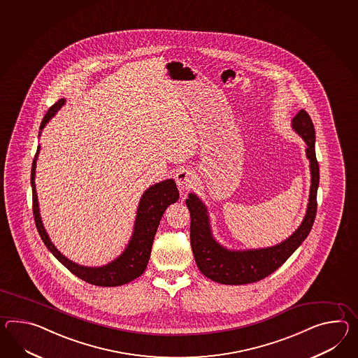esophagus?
<instances>
[{"mask_svg":"<svg viewBox=\"0 0 358 358\" xmlns=\"http://www.w3.org/2000/svg\"><path fill=\"white\" fill-rule=\"evenodd\" d=\"M176 182L180 190H189L196 182V175L190 171V169H185L181 168L177 171L176 173Z\"/></svg>","mask_w":358,"mask_h":358,"instance_id":"obj_1","label":"esophagus"}]
</instances>
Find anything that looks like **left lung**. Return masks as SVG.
<instances>
[{
    "mask_svg": "<svg viewBox=\"0 0 358 358\" xmlns=\"http://www.w3.org/2000/svg\"><path fill=\"white\" fill-rule=\"evenodd\" d=\"M292 129L306 142V154L310 168V192L306 216L300 227L280 243L252 250H229L212 234L210 215L198 195L190 192L186 206L190 210V241L195 262L207 278L222 285H247L268 277L277 271L299 245L306 241L313 227L317 212V190L320 166L315 157V131L310 116L300 110L291 122Z\"/></svg>",
    "mask_w": 358,
    "mask_h": 358,
    "instance_id": "1",
    "label": "left lung"
}]
</instances>
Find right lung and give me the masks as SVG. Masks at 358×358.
<instances>
[{"instance_id":"1","label":"right lung","mask_w":358,"mask_h":358,"mask_svg":"<svg viewBox=\"0 0 358 358\" xmlns=\"http://www.w3.org/2000/svg\"><path fill=\"white\" fill-rule=\"evenodd\" d=\"M64 103H66V99L62 98L49 108V111L45 115L44 120L40 125L38 137L41 136V131L44 129L45 125L61 110L62 106ZM38 154H40V145L37 146L35 159L32 163V171H31L32 201H34L36 227L45 245L48 247V250L72 274H75L76 277L94 286L115 287V286L129 283L133 279L138 278L148 266L152 242L157 234L159 222L163 217V213L166 212L168 206L173 204L180 198L175 181L172 178L164 180L162 182L152 185L143 192L137 208V216L134 221L131 241L127 244L125 250L115 260L106 264L103 266H84V265L71 262L70 259H67L63 253H61V251H58V248L52 244L45 230L41 215H40V208H38L37 192H36V163H37Z\"/></svg>"}]
</instances>
